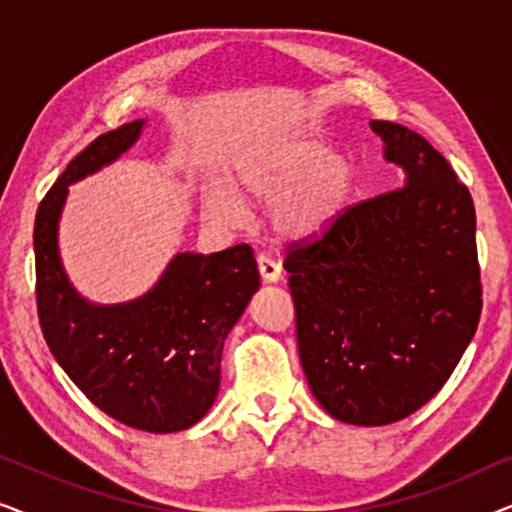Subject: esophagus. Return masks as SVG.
<instances>
[{
	"label": "esophagus",
	"instance_id": "esophagus-1",
	"mask_svg": "<svg viewBox=\"0 0 512 512\" xmlns=\"http://www.w3.org/2000/svg\"><path fill=\"white\" fill-rule=\"evenodd\" d=\"M258 263V272H261V277L265 279V282H279L282 279V265H279L277 261H272L270 256L261 254L256 258Z\"/></svg>",
	"mask_w": 512,
	"mask_h": 512
}]
</instances>
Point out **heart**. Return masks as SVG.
Returning a JSON list of instances; mask_svg holds the SVG:
<instances>
[{
  "instance_id": "b5f03b06",
  "label": "heart",
  "mask_w": 512,
  "mask_h": 512,
  "mask_svg": "<svg viewBox=\"0 0 512 512\" xmlns=\"http://www.w3.org/2000/svg\"><path fill=\"white\" fill-rule=\"evenodd\" d=\"M354 165L314 137H291L237 160L233 184L244 198L272 202V223L286 237H314L345 212L354 193ZM207 219L237 226L247 216L226 186L205 195Z\"/></svg>"
}]
</instances>
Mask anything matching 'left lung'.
<instances>
[{"mask_svg": "<svg viewBox=\"0 0 512 512\" xmlns=\"http://www.w3.org/2000/svg\"><path fill=\"white\" fill-rule=\"evenodd\" d=\"M370 125L403 186L347 207L284 258L307 384L328 415L356 426L429 403L482 312L471 193L415 130Z\"/></svg>", "mask_w": 512, "mask_h": 512, "instance_id": "left-lung-1", "label": "left lung"}]
</instances>
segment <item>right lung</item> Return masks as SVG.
Here are the masks:
<instances>
[{"label":"right lung","mask_w":512,"mask_h":512,"mask_svg":"<svg viewBox=\"0 0 512 512\" xmlns=\"http://www.w3.org/2000/svg\"><path fill=\"white\" fill-rule=\"evenodd\" d=\"M144 121L93 139L39 202L34 221L37 312L46 345L90 403L139 431L172 433L200 422L221 382L223 340L261 286L249 244L179 254L146 296L90 305L58 256L67 186L135 144Z\"/></svg>","instance_id":"1"}]
</instances>
